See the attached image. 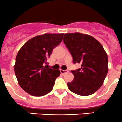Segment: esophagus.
<instances>
[{
	"instance_id": "esophagus-1",
	"label": "esophagus",
	"mask_w": 122,
	"mask_h": 122,
	"mask_svg": "<svg viewBox=\"0 0 122 122\" xmlns=\"http://www.w3.org/2000/svg\"><path fill=\"white\" fill-rule=\"evenodd\" d=\"M60 72L62 74H64L67 73L68 72V70H60Z\"/></svg>"
}]
</instances>
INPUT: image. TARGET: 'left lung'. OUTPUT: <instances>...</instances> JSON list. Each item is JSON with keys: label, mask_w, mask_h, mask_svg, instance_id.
Wrapping results in <instances>:
<instances>
[{"label": "left lung", "mask_w": 122, "mask_h": 122, "mask_svg": "<svg viewBox=\"0 0 122 122\" xmlns=\"http://www.w3.org/2000/svg\"><path fill=\"white\" fill-rule=\"evenodd\" d=\"M64 43L74 64L81 68L72 70L74 80L67 83L71 92L89 96L100 88L108 72V57L102 44L93 36L81 33L64 34Z\"/></svg>", "instance_id": "1"}]
</instances>
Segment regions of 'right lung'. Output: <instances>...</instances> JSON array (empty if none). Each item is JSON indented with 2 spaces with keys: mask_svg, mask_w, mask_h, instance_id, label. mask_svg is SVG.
Segmentation results:
<instances>
[{
  "mask_svg": "<svg viewBox=\"0 0 122 122\" xmlns=\"http://www.w3.org/2000/svg\"><path fill=\"white\" fill-rule=\"evenodd\" d=\"M64 34H45L28 40L18 51L14 66L19 86L28 94L42 96L53 88L59 70L46 67L52 50L61 42Z\"/></svg>",
  "mask_w": 122,
  "mask_h": 122,
  "instance_id": "right-lung-1",
  "label": "right lung"
}]
</instances>
